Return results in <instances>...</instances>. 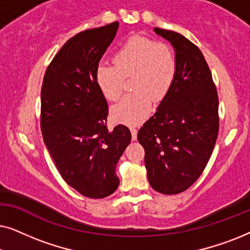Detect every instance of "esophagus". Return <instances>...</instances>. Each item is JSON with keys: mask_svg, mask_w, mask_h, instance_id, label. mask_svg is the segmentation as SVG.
<instances>
[{"mask_svg": "<svg viewBox=\"0 0 250 250\" xmlns=\"http://www.w3.org/2000/svg\"><path fill=\"white\" fill-rule=\"evenodd\" d=\"M129 129H131V133H132V140L133 141H135V140L138 139V131H136V128L134 127H131Z\"/></svg>", "mask_w": 250, "mask_h": 250, "instance_id": "obj_1", "label": "esophagus"}]
</instances>
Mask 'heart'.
I'll list each match as a JSON object with an SVG mask.
<instances>
[{
	"label": "heart",
	"instance_id": "heart-1",
	"mask_svg": "<svg viewBox=\"0 0 250 250\" xmlns=\"http://www.w3.org/2000/svg\"><path fill=\"white\" fill-rule=\"evenodd\" d=\"M114 63H100L95 71L98 86L108 100L122 94L124 78L133 77L131 90L111 107L115 122L138 125L148 116L151 99L160 101L172 87L176 76L175 53L168 44L148 37H129L117 50Z\"/></svg>",
	"mask_w": 250,
	"mask_h": 250
}]
</instances>
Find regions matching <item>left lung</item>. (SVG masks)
Here are the masks:
<instances>
[{"label":"left lung","mask_w":250,"mask_h":250,"mask_svg":"<svg viewBox=\"0 0 250 250\" xmlns=\"http://www.w3.org/2000/svg\"><path fill=\"white\" fill-rule=\"evenodd\" d=\"M172 44L177 69L157 111L139 129L150 186L183 192L204 172L218 134V98L201 51L179 33L153 28Z\"/></svg>","instance_id":"1"}]
</instances>
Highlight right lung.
Instances as JSON below:
<instances>
[{"label":"right lung","instance_id":"right-lung-1","mask_svg":"<svg viewBox=\"0 0 250 250\" xmlns=\"http://www.w3.org/2000/svg\"><path fill=\"white\" fill-rule=\"evenodd\" d=\"M119 23L78 33L47 67L41 91V129L60 175L85 197L100 199L118 188L116 166L131 132L108 131V104L95 71Z\"/></svg>","mask_w":250,"mask_h":250}]
</instances>
